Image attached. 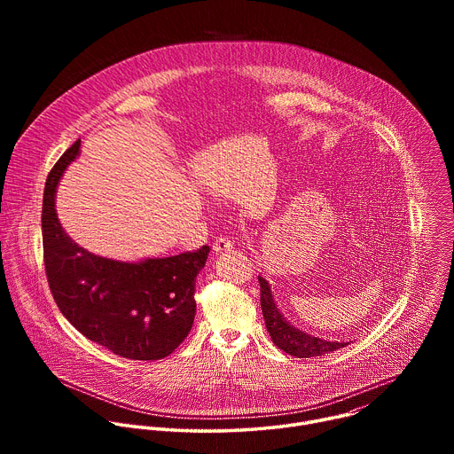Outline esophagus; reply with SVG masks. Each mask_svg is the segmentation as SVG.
Here are the masks:
<instances>
[{
  "instance_id": "34e87169",
  "label": "esophagus",
  "mask_w": 454,
  "mask_h": 454,
  "mask_svg": "<svg viewBox=\"0 0 454 454\" xmlns=\"http://www.w3.org/2000/svg\"><path fill=\"white\" fill-rule=\"evenodd\" d=\"M233 249V242L230 237H219L214 240V251L215 253H223V251H230Z\"/></svg>"
}]
</instances>
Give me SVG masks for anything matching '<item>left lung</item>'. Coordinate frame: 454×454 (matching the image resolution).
<instances>
[{
	"label": "left lung",
	"instance_id": "obj_1",
	"mask_svg": "<svg viewBox=\"0 0 454 454\" xmlns=\"http://www.w3.org/2000/svg\"><path fill=\"white\" fill-rule=\"evenodd\" d=\"M258 282H261V307L266 321V329L273 343L280 350L296 357H316L323 354H331L348 345V341H329L291 325L273 298L270 282L262 275L258 277Z\"/></svg>",
	"mask_w": 454,
	"mask_h": 454
}]
</instances>
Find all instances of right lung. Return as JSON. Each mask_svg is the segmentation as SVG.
<instances>
[{"mask_svg":"<svg viewBox=\"0 0 454 454\" xmlns=\"http://www.w3.org/2000/svg\"><path fill=\"white\" fill-rule=\"evenodd\" d=\"M79 154L81 140L59 158L44 184L43 247L53 300L82 336L113 354L135 361L163 359L192 329L196 278L210 247L120 262L79 246L55 210L59 181Z\"/></svg>","mask_w":454,"mask_h":454,"instance_id":"obj_1","label":"right lung"}]
</instances>
